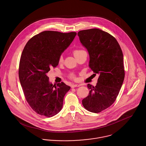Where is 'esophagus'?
<instances>
[{
  "label": "esophagus",
  "instance_id": "obj_1",
  "mask_svg": "<svg viewBox=\"0 0 146 146\" xmlns=\"http://www.w3.org/2000/svg\"><path fill=\"white\" fill-rule=\"evenodd\" d=\"M80 86V85L78 84H72V85H71V86L72 88H75V87H79V86Z\"/></svg>",
  "mask_w": 146,
  "mask_h": 146
}]
</instances>
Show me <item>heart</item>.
I'll return each mask as SVG.
<instances>
[{"label": "heart", "mask_w": 146, "mask_h": 146, "mask_svg": "<svg viewBox=\"0 0 146 146\" xmlns=\"http://www.w3.org/2000/svg\"><path fill=\"white\" fill-rule=\"evenodd\" d=\"M85 51L83 50H81V49H76V50H74L73 51V54H74V56H75V57H76L80 55V54H82V53L84 52ZM63 62V58L62 56H61L60 57V58H59V63H62ZM70 78L72 79H76V77L75 76V75L74 74H71L70 75Z\"/></svg>", "instance_id": "b5f03b06"}]
</instances>
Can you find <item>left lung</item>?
I'll list each match as a JSON object with an SVG mask.
<instances>
[{
	"label": "left lung",
	"instance_id": "1",
	"mask_svg": "<svg viewBox=\"0 0 146 146\" xmlns=\"http://www.w3.org/2000/svg\"><path fill=\"white\" fill-rule=\"evenodd\" d=\"M78 35L88 51L89 67L96 75H99L96 86L88 84L89 95L82 100V104L88 111L98 113L113 104L123 83V52L116 39L100 29L84 30Z\"/></svg>",
	"mask_w": 146,
	"mask_h": 146
}]
</instances>
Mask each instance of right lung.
<instances>
[{
	"mask_svg": "<svg viewBox=\"0 0 146 146\" xmlns=\"http://www.w3.org/2000/svg\"><path fill=\"white\" fill-rule=\"evenodd\" d=\"M76 33L44 31L31 38L21 54L19 75L25 97L38 114L48 117L62 109L63 98L70 89L64 83L53 85L46 74L56 67Z\"/></svg>",
	"mask_w": 146,
	"mask_h": 146,
	"instance_id": "add662e5",
	"label": "right lung"
}]
</instances>
